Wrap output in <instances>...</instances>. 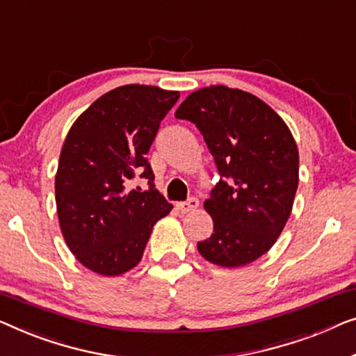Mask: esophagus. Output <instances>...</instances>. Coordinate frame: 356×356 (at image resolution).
Instances as JSON below:
<instances>
[{
  "label": "esophagus",
  "instance_id": "esophagus-1",
  "mask_svg": "<svg viewBox=\"0 0 356 356\" xmlns=\"http://www.w3.org/2000/svg\"><path fill=\"white\" fill-rule=\"evenodd\" d=\"M198 204H200V202L197 198H188L187 202H179V203H176V208L179 209L180 213H190V211H195V209L198 208Z\"/></svg>",
  "mask_w": 356,
  "mask_h": 356
}]
</instances>
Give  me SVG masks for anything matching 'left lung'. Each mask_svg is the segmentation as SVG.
<instances>
[{
    "instance_id": "obj_1",
    "label": "left lung",
    "mask_w": 356,
    "mask_h": 356,
    "mask_svg": "<svg viewBox=\"0 0 356 356\" xmlns=\"http://www.w3.org/2000/svg\"><path fill=\"white\" fill-rule=\"evenodd\" d=\"M221 174L204 209L214 232L197 248L207 261L240 268L269 252L287 224L298 187V148L284 119L253 93L209 85L180 103Z\"/></svg>"
}]
</instances>
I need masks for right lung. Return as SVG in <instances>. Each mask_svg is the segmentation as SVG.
Masks as SVG:
<instances>
[{
    "label": "right lung",
    "mask_w": 356,
    "mask_h": 356,
    "mask_svg": "<svg viewBox=\"0 0 356 356\" xmlns=\"http://www.w3.org/2000/svg\"><path fill=\"white\" fill-rule=\"evenodd\" d=\"M179 97L122 85L90 104L66 135L54 179L59 227L77 261L99 276L137 266L153 226L171 213L145 154ZM135 170L149 179L145 193L125 187Z\"/></svg>",
    "instance_id": "right-lung-1"
}]
</instances>
